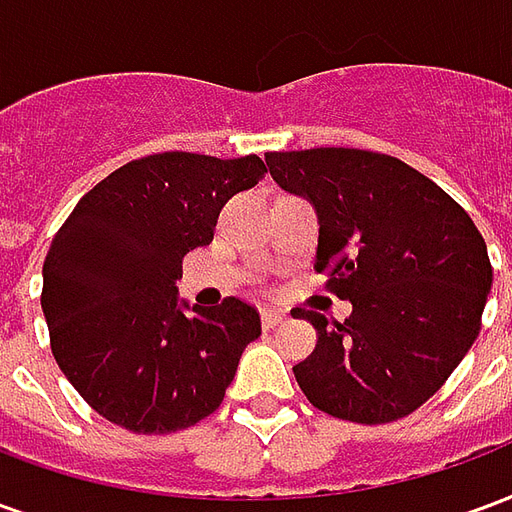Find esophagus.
Here are the masks:
<instances>
[{
  "instance_id": "esophagus-1",
  "label": "esophagus",
  "mask_w": 512,
  "mask_h": 512,
  "mask_svg": "<svg viewBox=\"0 0 512 512\" xmlns=\"http://www.w3.org/2000/svg\"><path fill=\"white\" fill-rule=\"evenodd\" d=\"M260 321H263V329H277V326H282V323L288 321V315L282 310H277V307H263L260 310Z\"/></svg>"
}]
</instances>
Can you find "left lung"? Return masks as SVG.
I'll use <instances>...</instances> for the list:
<instances>
[{
    "label": "left lung",
    "mask_w": 512,
    "mask_h": 512,
    "mask_svg": "<svg viewBox=\"0 0 512 512\" xmlns=\"http://www.w3.org/2000/svg\"><path fill=\"white\" fill-rule=\"evenodd\" d=\"M279 189L318 216L315 268H332L351 318L315 326L318 348L293 367L312 406L362 425L417 411L480 334L494 271L483 235L450 194L400 158L315 147L266 153Z\"/></svg>",
    "instance_id": "1"
}]
</instances>
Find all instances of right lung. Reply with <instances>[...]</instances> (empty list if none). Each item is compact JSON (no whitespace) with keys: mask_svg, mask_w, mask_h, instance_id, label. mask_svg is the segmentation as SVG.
<instances>
[{"mask_svg":"<svg viewBox=\"0 0 512 512\" xmlns=\"http://www.w3.org/2000/svg\"><path fill=\"white\" fill-rule=\"evenodd\" d=\"M257 156L158 153L84 194L43 263L51 351L90 406L134 433H172L213 414L260 337L252 304L180 299L183 255L211 244L224 202L252 189Z\"/></svg>","mask_w":512,"mask_h":512,"instance_id":"add662e5","label":"right lung"}]
</instances>
